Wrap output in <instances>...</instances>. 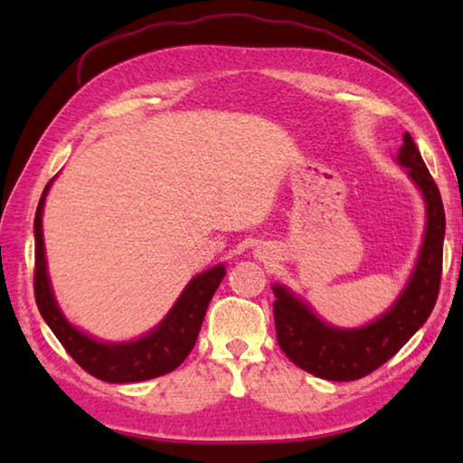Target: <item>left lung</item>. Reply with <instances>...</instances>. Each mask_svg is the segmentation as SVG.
<instances>
[{
  "label": "left lung",
  "mask_w": 463,
  "mask_h": 463,
  "mask_svg": "<svg viewBox=\"0 0 463 463\" xmlns=\"http://www.w3.org/2000/svg\"><path fill=\"white\" fill-rule=\"evenodd\" d=\"M402 143L398 163L409 169L411 179L425 198L427 229L417 265L398 300L370 325L336 328L323 323L288 288L273 286V320L279 347L289 362L317 378L351 382L372 373L396 355L433 312L443 269L445 210L435 179L409 132Z\"/></svg>",
  "instance_id": "obj_1"
}]
</instances>
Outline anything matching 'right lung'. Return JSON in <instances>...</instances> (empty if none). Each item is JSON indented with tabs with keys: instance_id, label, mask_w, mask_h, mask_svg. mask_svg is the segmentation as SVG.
I'll use <instances>...</instances> for the list:
<instances>
[{
	"instance_id": "right-lung-1",
	"label": "right lung",
	"mask_w": 463,
	"mask_h": 463,
	"mask_svg": "<svg viewBox=\"0 0 463 463\" xmlns=\"http://www.w3.org/2000/svg\"><path fill=\"white\" fill-rule=\"evenodd\" d=\"M51 184L52 179L44 187L34 216V298L46 325L51 326L62 347L67 349V354L98 380L128 383L153 380L174 372L194 349L208 304L226 276L224 265H216V268L198 273L185 286L169 315L140 339L128 343H106L93 339L62 317L59 304L54 300L49 271H46L43 208Z\"/></svg>"
}]
</instances>
